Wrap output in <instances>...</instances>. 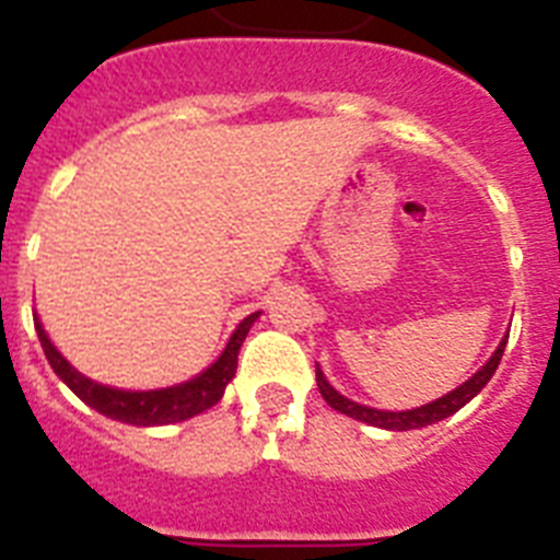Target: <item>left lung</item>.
<instances>
[{
    "label": "left lung",
    "instance_id": "left-lung-1",
    "mask_svg": "<svg viewBox=\"0 0 560 560\" xmlns=\"http://www.w3.org/2000/svg\"><path fill=\"white\" fill-rule=\"evenodd\" d=\"M504 345H508V339L499 341V348H497V353L491 355V361H488V364H485L479 373H474L471 378L465 381L463 387H457L454 393L443 395V398L432 400V404H427V407L409 409V412H381V409H370V407H361V404H353V400H348L345 395H339L334 387H330L319 368H316V387H319L323 398L328 400L336 412L348 415V418H355V420H364V423H370V427L393 429V432H407V429L432 427V423H438V420L448 418V415H454L457 409H463L465 404H468V400H471L474 395H477L479 389L488 384V381H491V375L497 373V368H499V361H502Z\"/></svg>",
    "mask_w": 560,
    "mask_h": 560
}]
</instances>
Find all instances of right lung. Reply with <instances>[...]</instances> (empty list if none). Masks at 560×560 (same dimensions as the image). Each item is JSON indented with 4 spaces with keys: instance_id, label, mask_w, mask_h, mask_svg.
<instances>
[{
    "instance_id": "1",
    "label": "right lung",
    "mask_w": 560,
    "mask_h": 560,
    "mask_svg": "<svg viewBox=\"0 0 560 560\" xmlns=\"http://www.w3.org/2000/svg\"><path fill=\"white\" fill-rule=\"evenodd\" d=\"M257 314H249L244 323L237 325L226 350L210 370H205V373L196 375V378L187 381V384H179V387L153 389V393H126V389H112L103 387V384H95V381H89L86 375H81L78 370L69 368V361L52 348V341L47 339V334H44L38 319L36 330L49 368L56 370L58 378H61L83 404H89L92 409H97V412L108 415V418L114 420L133 423V427H165V423H179V420L192 418V415L205 412V409L219 404L221 395H224V387L230 384L232 375H235L237 370V350L244 345L246 334H249Z\"/></svg>"
}]
</instances>
